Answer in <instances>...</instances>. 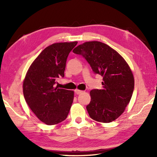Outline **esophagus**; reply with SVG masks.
<instances>
[{
  "mask_svg": "<svg viewBox=\"0 0 157 157\" xmlns=\"http://www.w3.org/2000/svg\"><path fill=\"white\" fill-rule=\"evenodd\" d=\"M82 92H83V91L79 90H78V89H76L75 90V93L76 94H82Z\"/></svg>",
  "mask_w": 157,
  "mask_h": 157,
  "instance_id": "1",
  "label": "esophagus"
}]
</instances>
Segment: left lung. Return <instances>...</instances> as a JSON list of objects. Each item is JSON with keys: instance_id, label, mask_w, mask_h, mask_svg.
I'll return each instance as SVG.
<instances>
[{"instance_id": "obj_1", "label": "left lung", "mask_w": 157, "mask_h": 157, "mask_svg": "<svg viewBox=\"0 0 157 157\" xmlns=\"http://www.w3.org/2000/svg\"><path fill=\"white\" fill-rule=\"evenodd\" d=\"M82 56L96 74L102 76L101 90L90 91L86 106L90 117L96 121L110 123L117 119L129 104L134 88V75L122 56L107 44L86 42L73 51Z\"/></svg>"}]
</instances>
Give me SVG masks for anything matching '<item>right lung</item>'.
<instances>
[{
	"label": "right lung",
	"mask_w": 157,
	"mask_h": 157,
	"mask_svg": "<svg viewBox=\"0 0 157 157\" xmlns=\"http://www.w3.org/2000/svg\"><path fill=\"white\" fill-rule=\"evenodd\" d=\"M78 42L55 43L41 52L29 67L23 84L25 102L43 123L55 125L67 117L74 92L55 87L64 77L67 59Z\"/></svg>",
	"instance_id": "add662e5"
}]
</instances>
